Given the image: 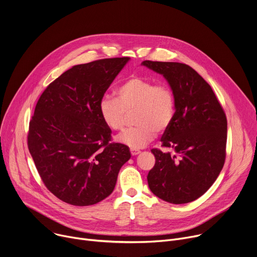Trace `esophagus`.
Wrapping results in <instances>:
<instances>
[{
  "label": "esophagus",
  "instance_id": "1",
  "mask_svg": "<svg viewBox=\"0 0 257 257\" xmlns=\"http://www.w3.org/2000/svg\"><path fill=\"white\" fill-rule=\"evenodd\" d=\"M130 152H131V155H132V156H137L138 154L141 153L139 150H134V149H131Z\"/></svg>",
  "mask_w": 257,
  "mask_h": 257
}]
</instances>
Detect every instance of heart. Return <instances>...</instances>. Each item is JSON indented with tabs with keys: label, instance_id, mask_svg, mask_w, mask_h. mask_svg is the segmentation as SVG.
I'll use <instances>...</instances> for the list:
<instances>
[{
	"label": "heart",
	"instance_id": "1",
	"mask_svg": "<svg viewBox=\"0 0 257 257\" xmlns=\"http://www.w3.org/2000/svg\"><path fill=\"white\" fill-rule=\"evenodd\" d=\"M116 97L104 95L99 101L103 123L112 130L123 128L128 113H133L134 127L121 132L116 140L138 150L151 142L156 134L171 125L176 113V99L172 88L165 83L140 76H131L115 90Z\"/></svg>",
	"mask_w": 257,
	"mask_h": 257
}]
</instances>
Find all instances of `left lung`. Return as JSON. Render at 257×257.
I'll list each match as a JSON object with an SVG mask.
<instances>
[{"mask_svg": "<svg viewBox=\"0 0 257 257\" xmlns=\"http://www.w3.org/2000/svg\"><path fill=\"white\" fill-rule=\"evenodd\" d=\"M141 65L163 75L176 99L175 117L161 139L172 152L152 150L156 164L148 175L149 187L167 202H191L209 189L224 167V109L210 85L190 66L153 61Z\"/></svg>", "mask_w": 257, "mask_h": 257, "instance_id": "1", "label": "left lung"}]
</instances>
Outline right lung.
I'll use <instances>...</instances> for the list:
<instances>
[{
    "instance_id": "add662e5",
    "label": "right lung",
    "mask_w": 257,
    "mask_h": 257,
    "mask_svg": "<svg viewBox=\"0 0 257 257\" xmlns=\"http://www.w3.org/2000/svg\"><path fill=\"white\" fill-rule=\"evenodd\" d=\"M130 58L73 66L53 81L36 103L28 150L47 188L72 205L95 204L114 191L129 161L128 146L108 143L99 101Z\"/></svg>"
}]
</instances>
